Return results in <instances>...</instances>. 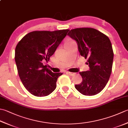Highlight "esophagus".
<instances>
[{
	"label": "esophagus",
	"instance_id": "34e87169",
	"mask_svg": "<svg viewBox=\"0 0 128 128\" xmlns=\"http://www.w3.org/2000/svg\"><path fill=\"white\" fill-rule=\"evenodd\" d=\"M66 74H68V75H69L70 76H74L76 74L74 72H66Z\"/></svg>",
	"mask_w": 128,
	"mask_h": 128
}]
</instances>
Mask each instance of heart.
<instances>
[{"label":"heart","instance_id":"heart-1","mask_svg":"<svg viewBox=\"0 0 128 128\" xmlns=\"http://www.w3.org/2000/svg\"><path fill=\"white\" fill-rule=\"evenodd\" d=\"M70 42V41H68V42Z\"/></svg>","mask_w":128,"mask_h":128}]
</instances>
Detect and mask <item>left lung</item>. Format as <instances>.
I'll return each mask as SVG.
<instances>
[{
	"label": "left lung",
	"mask_w": 128,
	"mask_h": 128,
	"mask_svg": "<svg viewBox=\"0 0 128 128\" xmlns=\"http://www.w3.org/2000/svg\"><path fill=\"white\" fill-rule=\"evenodd\" d=\"M68 35L76 40L80 54L87 59L90 68L88 71L79 72L82 81L75 87L84 96L99 93L106 86L112 70L114 52L110 40L92 28L72 29Z\"/></svg>",
	"instance_id": "left-lung-1"
}]
</instances>
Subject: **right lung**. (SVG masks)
Instances as JSON below:
<instances>
[{
  "instance_id": "obj_1",
  "label": "right lung",
  "mask_w": 128,
  "mask_h": 128,
  "mask_svg": "<svg viewBox=\"0 0 128 128\" xmlns=\"http://www.w3.org/2000/svg\"><path fill=\"white\" fill-rule=\"evenodd\" d=\"M69 31L32 32L16 45L15 60L19 76L24 87L33 96H47L56 89L58 78L63 73L52 72L42 62L49 60Z\"/></svg>"
}]
</instances>
